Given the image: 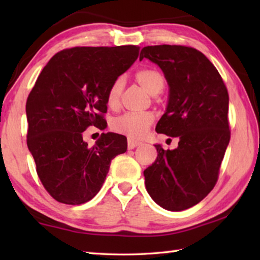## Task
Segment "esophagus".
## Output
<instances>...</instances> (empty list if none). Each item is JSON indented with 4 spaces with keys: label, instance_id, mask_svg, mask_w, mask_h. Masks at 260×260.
Returning <instances> with one entry per match:
<instances>
[{
    "label": "esophagus",
    "instance_id": "34e87169",
    "mask_svg": "<svg viewBox=\"0 0 260 260\" xmlns=\"http://www.w3.org/2000/svg\"><path fill=\"white\" fill-rule=\"evenodd\" d=\"M138 146H140L139 141L133 140V139H131V138H128V140H127V147H128V149H134V148H136Z\"/></svg>",
    "mask_w": 260,
    "mask_h": 260
}]
</instances>
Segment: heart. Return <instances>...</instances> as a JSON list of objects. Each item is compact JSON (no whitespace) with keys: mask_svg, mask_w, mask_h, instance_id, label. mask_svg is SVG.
<instances>
[{"mask_svg":"<svg viewBox=\"0 0 260 260\" xmlns=\"http://www.w3.org/2000/svg\"><path fill=\"white\" fill-rule=\"evenodd\" d=\"M135 79L150 95L160 94L165 87V78L153 69L141 70L135 74ZM124 79L118 78L110 86L107 102L110 108H116L120 102L124 90ZM155 117L150 112H127L112 121V128L117 133L128 135L129 138H141L152 125Z\"/></svg>","mask_w":260,"mask_h":260,"instance_id":"1","label":"heart"}]
</instances>
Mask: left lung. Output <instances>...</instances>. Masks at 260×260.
Returning a JSON list of instances; mask_svg holds the SVG:
<instances>
[{
	"instance_id": "8db88e82",
	"label": "left lung",
	"mask_w": 260,
	"mask_h": 260,
	"mask_svg": "<svg viewBox=\"0 0 260 260\" xmlns=\"http://www.w3.org/2000/svg\"><path fill=\"white\" fill-rule=\"evenodd\" d=\"M150 59L170 86L166 112L157 133L179 138L178 148L156 144L157 158L144 170L146 188L161 208H191L212 190L231 139L227 87L204 54L191 47H144L140 60Z\"/></svg>"
}]
</instances>
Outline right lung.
<instances>
[{"label": "right lung", "instance_id": "right-lung-1", "mask_svg": "<svg viewBox=\"0 0 260 260\" xmlns=\"http://www.w3.org/2000/svg\"><path fill=\"white\" fill-rule=\"evenodd\" d=\"M140 47H74L57 52L43 68L26 102L27 147L38 177L59 203L79 205L102 188L127 139L102 133L93 147L82 139L89 126L107 127L112 82L138 59Z\"/></svg>", "mask_w": 260, "mask_h": 260}]
</instances>
